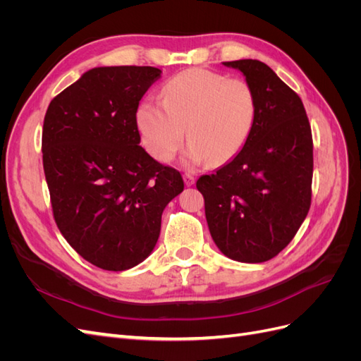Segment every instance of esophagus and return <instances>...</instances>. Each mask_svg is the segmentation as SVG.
Returning <instances> with one entry per match:
<instances>
[{
    "label": "esophagus",
    "mask_w": 361,
    "mask_h": 361,
    "mask_svg": "<svg viewBox=\"0 0 361 361\" xmlns=\"http://www.w3.org/2000/svg\"><path fill=\"white\" fill-rule=\"evenodd\" d=\"M183 182H185V185H187V187H192V185L195 183V179H194V176H191V174H185Z\"/></svg>",
    "instance_id": "obj_1"
}]
</instances>
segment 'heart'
<instances>
[{
  "label": "heart",
  "mask_w": 361,
  "mask_h": 361,
  "mask_svg": "<svg viewBox=\"0 0 361 361\" xmlns=\"http://www.w3.org/2000/svg\"><path fill=\"white\" fill-rule=\"evenodd\" d=\"M256 114V94L247 81L188 69L162 87V102L147 97L138 105L137 126L146 150L159 162L174 158L187 134L190 162L223 166L244 149Z\"/></svg>",
  "instance_id": "obj_1"
}]
</instances>
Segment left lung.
Returning a JSON list of instances; mask_svg holds the SVG:
<instances>
[{"label": "left lung", "instance_id": "8db88e82", "mask_svg": "<svg viewBox=\"0 0 361 361\" xmlns=\"http://www.w3.org/2000/svg\"><path fill=\"white\" fill-rule=\"evenodd\" d=\"M255 90L257 114L244 149L197 180L207 227L228 259L260 264L298 232L312 200L313 143L300 96L259 60L223 63Z\"/></svg>", "mask_w": 361, "mask_h": 361}]
</instances>
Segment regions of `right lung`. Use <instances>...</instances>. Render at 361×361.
<instances>
[{"label": "right lung", "instance_id": "right-lung-1", "mask_svg": "<svg viewBox=\"0 0 361 361\" xmlns=\"http://www.w3.org/2000/svg\"><path fill=\"white\" fill-rule=\"evenodd\" d=\"M161 76L152 66H104L51 101L42 133L43 170L56 223L82 259L125 271L154 251L180 173L140 146L137 110Z\"/></svg>", "mask_w": 361, "mask_h": 361}]
</instances>
